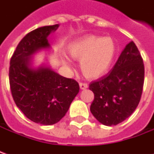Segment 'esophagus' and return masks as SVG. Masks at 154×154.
Here are the masks:
<instances>
[{
	"instance_id": "1",
	"label": "esophagus",
	"mask_w": 154,
	"mask_h": 154,
	"mask_svg": "<svg viewBox=\"0 0 154 154\" xmlns=\"http://www.w3.org/2000/svg\"><path fill=\"white\" fill-rule=\"evenodd\" d=\"M79 87H80L81 90H85V89H87L88 86H87V83H83V82H80L79 83Z\"/></svg>"
}]
</instances>
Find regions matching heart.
<instances>
[{"mask_svg": "<svg viewBox=\"0 0 154 154\" xmlns=\"http://www.w3.org/2000/svg\"><path fill=\"white\" fill-rule=\"evenodd\" d=\"M116 52V45L111 37L89 35L74 42L69 46L71 56L81 59V70L85 77L95 79L101 77L110 68ZM63 62L69 66L70 63L63 56Z\"/></svg>", "mask_w": 154, "mask_h": 154, "instance_id": "b5f03b06", "label": "heart"}]
</instances>
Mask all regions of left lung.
I'll use <instances>...</instances> for the list:
<instances>
[{
  "instance_id": "1",
  "label": "left lung",
  "mask_w": 154,
  "mask_h": 154,
  "mask_svg": "<svg viewBox=\"0 0 154 154\" xmlns=\"http://www.w3.org/2000/svg\"><path fill=\"white\" fill-rule=\"evenodd\" d=\"M143 82V58L132 41L122 51L112 70L89 85L94 93L91 112L104 125L123 122L138 106Z\"/></svg>"
}]
</instances>
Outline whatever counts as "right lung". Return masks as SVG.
<instances>
[{
    "label": "right lung",
    "mask_w": 154,
    "mask_h": 154,
    "mask_svg": "<svg viewBox=\"0 0 154 154\" xmlns=\"http://www.w3.org/2000/svg\"><path fill=\"white\" fill-rule=\"evenodd\" d=\"M57 28L58 25H48L28 33L10 62V87L16 106L28 119L44 125L58 122L79 92L74 79L63 77L48 67H32L31 56L50 48L48 36Z\"/></svg>",
    "instance_id": "1"
}]
</instances>
